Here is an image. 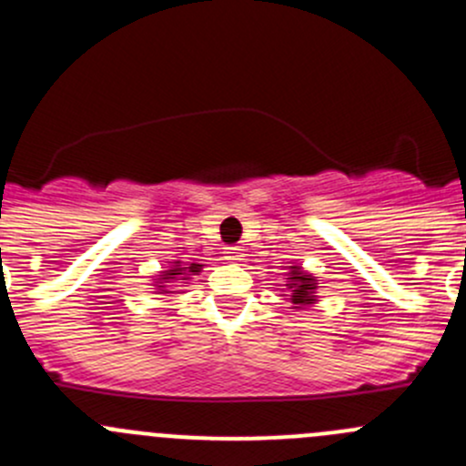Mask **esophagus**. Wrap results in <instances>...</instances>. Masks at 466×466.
<instances>
[{
	"label": "esophagus",
	"instance_id": "obj_1",
	"mask_svg": "<svg viewBox=\"0 0 466 466\" xmlns=\"http://www.w3.org/2000/svg\"><path fill=\"white\" fill-rule=\"evenodd\" d=\"M243 259V252L238 250V248H228V250H225V261L228 263H238Z\"/></svg>",
	"mask_w": 466,
	"mask_h": 466
}]
</instances>
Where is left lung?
I'll return each instance as SVG.
<instances>
[{"label":"left lung","instance_id":"obj_1","mask_svg":"<svg viewBox=\"0 0 466 466\" xmlns=\"http://www.w3.org/2000/svg\"><path fill=\"white\" fill-rule=\"evenodd\" d=\"M286 284L284 289L289 293V299L290 304H293L295 311H302V309L307 307H313V304L318 302V277H313L311 272L304 270L299 263H293V266L289 268V272H286Z\"/></svg>","mask_w":466,"mask_h":466}]
</instances>
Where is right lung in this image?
<instances>
[{
    "instance_id": "obj_1",
    "label": "right lung",
    "mask_w": 466,
    "mask_h": 466,
    "mask_svg": "<svg viewBox=\"0 0 466 466\" xmlns=\"http://www.w3.org/2000/svg\"><path fill=\"white\" fill-rule=\"evenodd\" d=\"M171 266L167 270L159 272L153 279L155 293L157 295H168L177 293L180 286H187L191 281V277L200 275L203 272V263H185V261H168Z\"/></svg>"
}]
</instances>
